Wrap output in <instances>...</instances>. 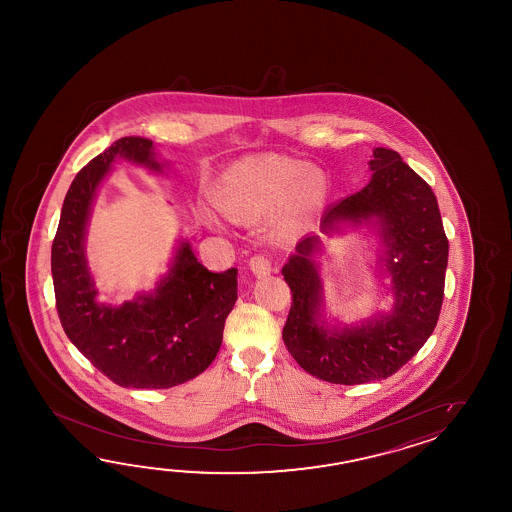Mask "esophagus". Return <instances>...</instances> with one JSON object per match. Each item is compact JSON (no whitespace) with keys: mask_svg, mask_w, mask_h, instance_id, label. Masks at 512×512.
<instances>
[{"mask_svg":"<svg viewBox=\"0 0 512 512\" xmlns=\"http://www.w3.org/2000/svg\"><path fill=\"white\" fill-rule=\"evenodd\" d=\"M249 265H251V271L254 272L256 276H267V274H271V260H269L267 256H263V254L252 256Z\"/></svg>","mask_w":512,"mask_h":512,"instance_id":"34e87169","label":"esophagus"}]
</instances>
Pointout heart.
Returning <instances> with one entry per match:
<instances>
[{
    "label": "heart",
    "instance_id": "b5f03b06",
    "mask_svg": "<svg viewBox=\"0 0 512 512\" xmlns=\"http://www.w3.org/2000/svg\"><path fill=\"white\" fill-rule=\"evenodd\" d=\"M326 192L320 170L302 161L260 155L232 164L219 177V207L240 219H258L283 207L291 197L300 205L315 207Z\"/></svg>",
    "mask_w": 512,
    "mask_h": 512
}]
</instances>
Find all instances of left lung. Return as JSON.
<instances>
[{
  "label": "left lung",
  "mask_w": 512,
  "mask_h": 512,
  "mask_svg": "<svg viewBox=\"0 0 512 512\" xmlns=\"http://www.w3.org/2000/svg\"><path fill=\"white\" fill-rule=\"evenodd\" d=\"M370 183L327 208L324 234L342 223L377 227L395 305L360 326L327 327L324 287L315 258L318 236H307L283 265L293 304L283 342L302 370L333 384L381 381L401 370L434 333L445 294L448 240L432 188L388 148H375Z\"/></svg>",
  "instance_id": "obj_1"
}]
</instances>
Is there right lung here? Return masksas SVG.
Wrapping results in <instances>:
<instances>
[{
    "label": "right lung",
    "mask_w": 512,
    "mask_h": 512,
    "mask_svg": "<svg viewBox=\"0 0 512 512\" xmlns=\"http://www.w3.org/2000/svg\"><path fill=\"white\" fill-rule=\"evenodd\" d=\"M117 157L163 172L153 142L142 137H122L78 172L51 249L56 309L67 338L109 381L163 390L194 379L216 359L238 300V269L208 271L181 241L153 293L122 305L100 304L84 241L98 185Z\"/></svg>",
    "instance_id": "right-lung-1"
}]
</instances>
